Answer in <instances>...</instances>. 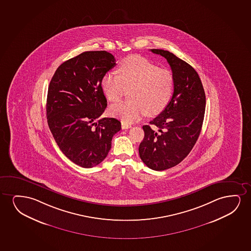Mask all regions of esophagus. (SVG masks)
Here are the masks:
<instances>
[{
	"label": "esophagus",
	"mask_w": 251,
	"mask_h": 251,
	"mask_svg": "<svg viewBox=\"0 0 251 251\" xmlns=\"http://www.w3.org/2000/svg\"><path fill=\"white\" fill-rule=\"evenodd\" d=\"M130 124H126V123H122V128L123 129H127V128H130Z\"/></svg>",
	"instance_id": "esophagus-1"
}]
</instances>
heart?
I'll list each match as a JSON object with an SVG mask.
<instances>
[{
    "label": "heart",
    "instance_id": "obj_1",
    "mask_svg": "<svg viewBox=\"0 0 251 251\" xmlns=\"http://www.w3.org/2000/svg\"><path fill=\"white\" fill-rule=\"evenodd\" d=\"M118 74L107 72L101 79L103 93L110 102H118L124 87L130 99L110 106V113L124 123L139 120L145 114L161 113L172 99L174 77L168 69H160L140 55H130L122 61Z\"/></svg>",
    "mask_w": 251,
    "mask_h": 251
}]
</instances>
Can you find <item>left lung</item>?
<instances>
[{
    "label": "left lung",
    "instance_id": "obj_1",
    "mask_svg": "<svg viewBox=\"0 0 251 251\" xmlns=\"http://www.w3.org/2000/svg\"><path fill=\"white\" fill-rule=\"evenodd\" d=\"M165 57L174 77V92L165 110L144 125L139 147L141 160L148 168L164 171L178 165L196 144L202 127L206 95L199 75L189 63L168 50L152 49Z\"/></svg>",
    "mask_w": 251,
    "mask_h": 251
}]
</instances>
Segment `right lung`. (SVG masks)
<instances>
[{
	"instance_id": "1",
	"label": "right lung",
	"mask_w": 251,
	"mask_h": 251,
	"mask_svg": "<svg viewBox=\"0 0 251 251\" xmlns=\"http://www.w3.org/2000/svg\"><path fill=\"white\" fill-rule=\"evenodd\" d=\"M115 65L109 52H83L59 66L49 86V127L63 154L83 168L106 158L121 129L116 118H101L107 106L101 79Z\"/></svg>"
}]
</instances>
